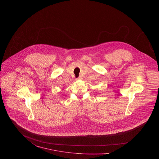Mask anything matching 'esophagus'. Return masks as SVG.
<instances>
[{"instance_id":"1","label":"esophagus","mask_w":159,"mask_h":159,"mask_svg":"<svg viewBox=\"0 0 159 159\" xmlns=\"http://www.w3.org/2000/svg\"><path fill=\"white\" fill-rule=\"evenodd\" d=\"M82 79H83L82 76H79L76 80H82Z\"/></svg>"}]
</instances>
